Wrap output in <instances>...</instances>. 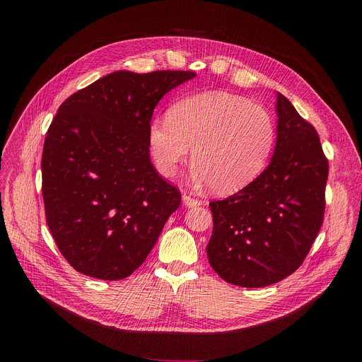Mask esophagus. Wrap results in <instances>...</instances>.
Here are the masks:
<instances>
[{
    "label": "esophagus",
    "instance_id": "1",
    "mask_svg": "<svg viewBox=\"0 0 362 362\" xmlns=\"http://www.w3.org/2000/svg\"><path fill=\"white\" fill-rule=\"evenodd\" d=\"M183 204L186 206H197V205H201V199L194 198L191 195H183Z\"/></svg>",
    "mask_w": 362,
    "mask_h": 362
}]
</instances>
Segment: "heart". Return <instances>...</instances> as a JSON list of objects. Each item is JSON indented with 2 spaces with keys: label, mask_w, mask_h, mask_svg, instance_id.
Wrapping results in <instances>:
<instances>
[{
  "label": "heart",
  "mask_w": 362,
  "mask_h": 362,
  "mask_svg": "<svg viewBox=\"0 0 362 362\" xmlns=\"http://www.w3.org/2000/svg\"><path fill=\"white\" fill-rule=\"evenodd\" d=\"M158 171L173 176L192 146L194 177L216 194H232L251 183L267 164L276 142L272 114L250 98L205 92L171 107L148 130Z\"/></svg>",
  "instance_id": "1"
}]
</instances>
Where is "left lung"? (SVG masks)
<instances>
[{
  "label": "left lung",
  "mask_w": 362,
  "mask_h": 362,
  "mask_svg": "<svg viewBox=\"0 0 362 362\" xmlns=\"http://www.w3.org/2000/svg\"><path fill=\"white\" fill-rule=\"evenodd\" d=\"M277 142L262 173L235 195L211 201L206 257L227 283L264 288L295 273L321 229L329 161L315 127L277 95Z\"/></svg>",
  "instance_id": "obj_1"
}]
</instances>
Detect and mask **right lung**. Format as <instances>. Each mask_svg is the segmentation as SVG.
<instances>
[{"mask_svg": "<svg viewBox=\"0 0 362 362\" xmlns=\"http://www.w3.org/2000/svg\"><path fill=\"white\" fill-rule=\"evenodd\" d=\"M191 70L114 71L71 93L42 151L48 229L71 267L101 280L129 277L182 201L149 160L148 130L164 95Z\"/></svg>", "mask_w": 362, "mask_h": 362, "instance_id": "right-lung-1", "label": "right lung"}]
</instances>
